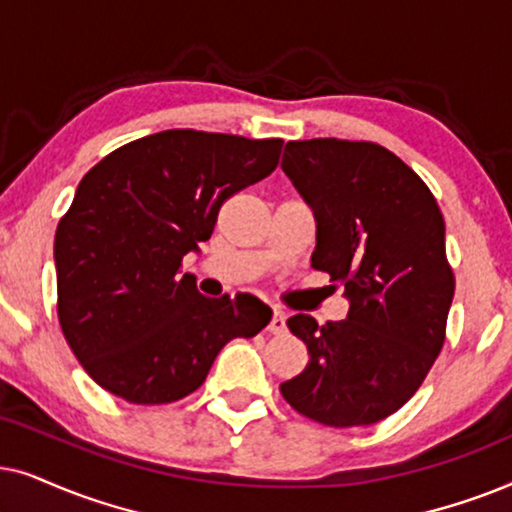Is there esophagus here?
<instances>
[{
	"label": "esophagus",
	"mask_w": 512,
	"mask_h": 512,
	"mask_svg": "<svg viewBox=\"0 0 512 512\" xmlns=\"http://www.w3.org/2000/svg\"><path fill=\"white\" fill-rule=\"evenodd\" d=\"M267 330L271 332V335H283L288 327H285V313L281 309H274V316H271V323Z\"/></svg>",
	"instance_id": "obj_1"
}]
</instances>
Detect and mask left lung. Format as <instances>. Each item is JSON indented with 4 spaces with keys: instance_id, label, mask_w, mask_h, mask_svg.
<instances>
[{
    "instance_id": "left-lung-1",
    "label": "left lung",
    "mask_w": 512,
    "mask_h": 512,
    "mask_svg": "<svg viewBox=\"0 0 512 512\" xmlns=\"http://www.w3.org/2000/svg\"><path fill=\"white\" fill-rule=\"evenodd\" d=\"M281 166L316 213L311 267L349 297L344 320L288 318L309 363L281 393L323 426L377 424L417 393L445 344L454 271L438 201L377 142L292 140Z\"/></svg>"
}]
</instances>
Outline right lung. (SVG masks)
I'll list each match as a JSON object with an SVG mask.
<instances>
[{
	"label": "right lung",
	"instance_id": "right-lung-1",
	"mask_svg": "<svg viewBox=\"0 0 512 512\" xmlns=\"http://www.w3.org/2000/svg\"><path fill=\"white\" fill-rule=\"evenodd\" d=\"M281 147L173 128L114 149L81 177L53 252L60 327L95 384L126 403H175L206 381L224 344L269 325L257 297H203L180 269L222 203L274 173Z\"/></svg>",
	"mask_w": 512,
	"mask_h": 512
}]
</instances>
